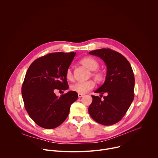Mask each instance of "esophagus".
Segmentation results:
<instances>
[{
	"label": "esophagus",
	"mask_w": 158,
	"mask_h": 158,
	"mask_svg": "<svg viewBox=\"0 0 158 158\" xmlns=\"http://www.w3.org/2000/svg\"><path fill=\"white\" fill-rule=\"evenodd\" d=\"M84 96V94H83L78 93V97H79V98H82V97H83Z\"/></svg>",
	"instance_id": "1"
}]
</instances>
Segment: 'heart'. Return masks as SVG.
Returning <instances> with one entry per match:
<instances>
[{
    "mask_svg": "<svg viewBox=\"0 0 158 158\" xmlns=\"http://www.w3.org/2000/svg\"><path fill=\"white\" fill-rule=\"evenodd\" d=\"M79 62L86 69L91 71L89 74V77H92L94 81L98 83H101L105 80V74L104 72L98 69L99 67V63L96 59L91 57H85L81 59ZM65 76L66 78L69 81L73 80V74L71 68L67 69ZM94 86V81L93 80H88L85 82H77L73 84L71 86V89L73 91L77 93L84 94L92 90Z\"/></svg>",
    "mask_w": 158,
    "mask_h": 158,
    "instance_id": "heart-1",
    "label": "heart"
}]
</instances>
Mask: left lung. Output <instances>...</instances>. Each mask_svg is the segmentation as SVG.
<instances>
[{
	"label": "left lung",
	"mask_w": 158,
	"mask_h": 158,
	"mask_svg": "<svg viewBox=\"0 0 158 158\" xmlns=\"http://www.w3.org/2000/svg\"><path fill=\"white\" fill-rule=\"evenodd\" d=\"M101 58L107 65L104 83L95 93L100 97L92 96L93 102L89 113L97 123L112 125L126 114L134 98V76L131 65L121 54L110 49H100L89 52ZM108 95L101 100L102 94Z\"/></svg>",
	"instance_id": "obj_1"
}]
</instances>
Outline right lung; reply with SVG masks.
I'll use <instances>...</instances> for the list:
<instances>
[{"mask_svg": "<svg viewBox=\"0 0 158 158\" xmlns=\"http://www.w3.org/2000/svg\"><path fill=\"white\" fill-rule=\"evenodd\" d=\"M75 52H54L35 60L29 66L22 86L25 109L40 127L54 129L67 118L78 94L69 91L57 97L56 90L69 88L65 76Z\"/></svg>", "mask_w": 158, "mask_h": 158, "instance_id": "right-lung-1", "label": "right lung"}]
</instances>
